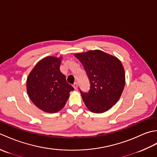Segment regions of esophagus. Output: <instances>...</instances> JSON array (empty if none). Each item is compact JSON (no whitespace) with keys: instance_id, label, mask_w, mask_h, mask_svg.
Returning <instances> with one entry per match:
<instances>
[{"instance_id":"esophagus-1","label":"esophagus","mask_w":157,"mask_h":157,"mask_svg":"<svg viewBox=\"0 0 157 157\" xmlns=\"http://www.w3.org/2000/svg\"><path fill=\"white\" fill-rule=\"evenodd\" d=\"M73 88H74V89H75V90H77V89H78V83H77V82H75L74 84H73Z\"/></svg>"}]
</instances>
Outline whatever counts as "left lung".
Wrapping results in <instances>:
<instances>
[{
	"instance_id": "8db88e82",
	"label": "left lung",
	"mask_w": 157,
	"mask_h": 157,
	"mask_svg": "<svg viewBox=\"0 0 157 157\" xmlns=\"http://www.w3.org/2000/svg\"><path fill=\"white\" fill-rule=\"evenodd\" d=\"M90 83L88 93L80 91L86 106L92 113L107 111L121 96L125 84V71L116 56L100 50L77 53Z\"/></svg>"
}]
</instances>
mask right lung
<instances>
[{
    "mask_svg": "<svg viewBox=\"0 0 157 157\" xmlns=\"http://www.w3.org/2000/svg\"><path fill=\"white\" fill-rule=\"evenodd\" d=\"M62 57L48 56L41 59L29 73L26 82L28 96L42 111L56 113L67 102L73 88L60 71Z\"/></svg>",
    "mask_w": 157,
    "mask_h": 157,
    "instance_id": "right-lung-1",
    "label": "right lung"
}]
</instances>
